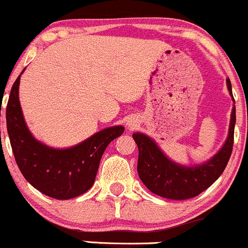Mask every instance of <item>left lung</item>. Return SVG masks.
<instances>
[{
	"instance_id": "obj_1",
	"label": "left lung",
	"mask_w": 248,
	"mask_h": 248,
	"mask_svg": "<svg viewBox=\"0 0 248 248\" xmlns=\"http://www.w3.org/2000/svg\"><path fill=\"white\" fill-rule=\"evenodd\" d=\"M227 86L231 95H233L229 78H227ZM234 126L235 107L232 111L228 137L221 150L208 162L192 167L170 161L152 139L140 132L134 134L132 137L139 147L137 172L143 184L153 193L168 200L183 201L198 196L223 173L233 150Z\"/></svg>"
}]
</instances>
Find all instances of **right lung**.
<instances>
[{
    "mask_svg": "<svg viewBox=\"0 0 248 248\" xmlns=\"http://www.w3.org/2000/svg\"><path fill=\"white\" fill-rule=\"evenodd\" d=\"M20 76L10 91L6 108L7 130L17 167L33 187L56 200H70L93 185L107 145L124 132L112 126L68 149H53L31 135L19 101Z\"/></svg>",
    "mask_w": 248,
    "mask_h": 248,
    "instance_id": "obj_1",
    "label": "right lung"
}]
</instances>
